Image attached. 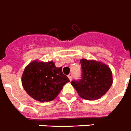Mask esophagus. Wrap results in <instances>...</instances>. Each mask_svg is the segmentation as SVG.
<instances>
[{"mask_svg":"<svg viewBox=\"0 0 131 131\" xmlns=\"http://www.w3.org/2000/svg\"><path fill=\"white\" fill-rule=\"evenodd\" d=\"M68 77L69 79V81H71V79H72V74H69Z\"/></svg>","mask_w":131,"mask_h":131,"instance_id":"obj_1","label":"esophagus"}]
</instances>
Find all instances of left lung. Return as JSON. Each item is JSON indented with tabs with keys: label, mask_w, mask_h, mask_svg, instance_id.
<instances>
[{
	"label": "left lung",
	"mask_w": 131,
	"mask_h": 131,
	"mask_svg": "<svg viewBox=\"0 0 131 131\" xmlns=\"http://www.w3.org/2000/svg\"><path fill=\"white\" fill-rule=\"evenodd\" d=\"M81 78L73 80L71 84L79 95L86 100H96L104 95L112 86V73L110 69L102 63L82 59Z\"/></svg>",
	"instance_id": "1"
}]
</instances>
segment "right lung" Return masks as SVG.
Returning a JSON list of instances; mask_svg holds the SVG:
<instances>
[{"mask_svg": "<svg viewBox=\"0 0 131 131\" xmlns=\"http://www.w3.org/2000/svg\"><path fill=\"white\" fill-rule=\"evenodd\" d=\"M21 82L30 96L45 102L54 100L69 79L62 73V67L56 68L53 62L35 61L25 68Z\"/></svg>", "mask_w": 131, "mask_h": 131, "instance_id": "1", "label": "right lung"}]
</instances>
